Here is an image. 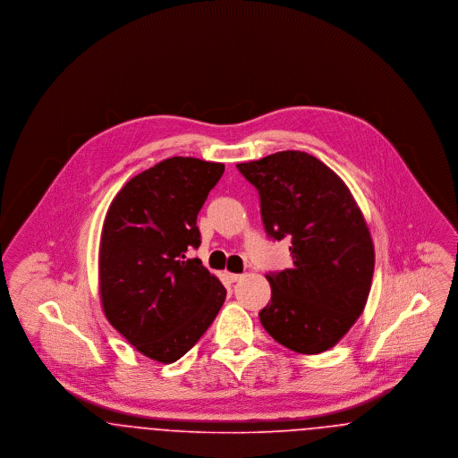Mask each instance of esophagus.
I'll use <instances>...</instances> for the list:
<instances>
[{"label":"esophagus","instance_id":"obj_1","mask_svg":"<svg viewBox=\"0 0 458 458\" xmlns=\"http://www.w3.org/2000/svg\"><path fill=\"white\" fill-rule=\"evenodd\" d=\"M242 276H243V275H237V273H226V278H228L230 282H239V280H242Z\"/></svg>","mask_w":458,"mask_h":458}]
</instances>
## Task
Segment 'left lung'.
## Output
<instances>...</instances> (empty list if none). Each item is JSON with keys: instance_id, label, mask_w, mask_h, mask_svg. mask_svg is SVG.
I'll return each instance as SVG.
<instances>
[{"instance_id": "1", "label": "left lung", "mask_w": 458, "mask_h": 458, "mask_svg": "<svg viewBox=\"0 0 458 458\" xmlns=\"http://www.w3.org/2000/svg\"><path fill=\"white\" fill-rule=\"evenodd\" d=\"M237 168L261 197L273 239H290L293 266L266 275L271 302L264 329L286 349L321 353L335 347L368 304L374 243L347 183L301 151L269 154Z\"/></svg>"}]
</instances>
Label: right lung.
Wrapping results in <instances>:
<instances>
[{
  "label": "right lung",
  "mask_w": 458,
  "mask_h": 458,
  "mask_svg": "<svg viewBox=\"0 0 458 458\" xmlns=\"http://www.w3.org/2000/svg\"><path fill=\"white\" fill-rule=\"evenodd\" d=\"M223 172V163L168 157L129 180L103 223V312L131 347L159 364L192 349L226 299L202 261L185 256L200 245L197 215Z\"/></svg>",
  "instance_id": "obj_1"
}]
</instances>
